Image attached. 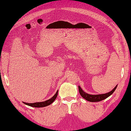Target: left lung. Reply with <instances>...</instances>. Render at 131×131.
Masks as SVG:
<instances>
[{"label": "left lung", "mask_w": 131, "mask_h": 131, "mask_svg": "<svg viewBox=\"0 0 131 131\" xmlns=\"http://www.w3.org/2000/svg\"><path fill=\"white\" fill-rule=\"evenodd\" d=\"M117 87V85L114 88V89L111 90L109 92H108L107 93H104V94L99 95H90L88 93H85V92H84L83 89L81 88L80 85H78V89L79 92H80L81 96L83 98H84L85 100H86L87 101H90V102H98V101H102V100L106 99V98L109 97V96H111V95L114 93V92L115 91Z\"/></svg>", "instance_id": "obj_1"}]
</instances>
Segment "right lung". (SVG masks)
Listing matches in <instances>:
<instances>
[{
  "instance_id": "add662e5",
  "label": "right lung",
  "mask_w": 131,
  "mask_h": 131,
  "mask_svg": "<svg viewBox=\"0 0 131 131\" xmlns=\"http://www.w3.org/2000/svg\"><path fill=\"white\" fill-rule=\"evenodd\" d=\"M58 91L56 92L54 96H53V97H51L50 99L47 100V101H42V102H37V103H25V102H23V103L25 104L28 105V106H31V107H46V106H48V105L51 104V103H52L53 101L55 100V99L58 96Z\"/></svg>"
}]
</instances>
